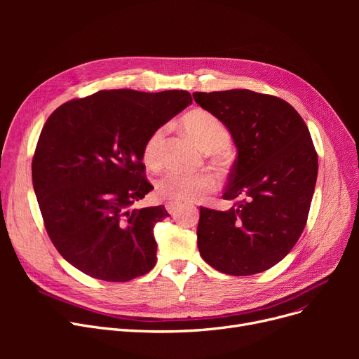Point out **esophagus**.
I'll list each match as a JSON object with an SVG mask.
<instances>
[{
  "label": "esophagus",
  "instance_id": "esophagus-1",
  "mask_svg": "<svg viewBox=\"0 0 359 359\" xmlns=\"http://www.w3.org/2000/svg\"><path fill=\"white\" fill-rule=\"evenodd\" d=\"M165 210L168 214H175L179 208V203H175V202H165Z\"/></svg>",
  "mask_w": 359,
  "mask_h": 359
}]
</instances>
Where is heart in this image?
<instances>
[{
	"label": "heart",
	"mask_w": 359,
	"mask_h": 359,
	"mask_svg": "<svg viewBox=\"0 0 359 359\" xmlns=\"http://www.w3.org/2000/svg\"><path fill=\"white\" fill-rule=\"evenodd\" d=\"M182 128L189 134L206 153H219L230 142V134L224 123L212 113L195 109L186 113ZM165 141V128H157L144 145L142 158L149 168H158L163 161V148ZM218 180L211 173L186 175L168 172L156 182V195L167 202H194L217 191Z\"/></svg>",
	"instance_id": "heart-1"
}]
</instances>
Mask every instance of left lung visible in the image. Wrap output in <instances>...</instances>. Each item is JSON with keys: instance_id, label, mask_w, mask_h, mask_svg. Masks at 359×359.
I'll return each instance as SVG.
<instances>
[{"instance_id": "left-lung-1", "label": "left lung", "mask_w": 359, "mask_h": 359, "mask_svg": "<svg viewBox=\"0 0 359 359\" xmlns=\"http://www.w3.org/2000/svg\"><path fill=\"white\" fill-rule=\"evenodd\" d=\"M229 129L237 148L224 199L227 211L201 206L198 249L214 269L234 276L266 271L303 233L317 180L309 128L285 100L252 90L194 93Z\"/></svg>"}]
</instances>
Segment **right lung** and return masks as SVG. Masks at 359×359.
<instances>
[{
  "label": "right lung",
  "instance_id": "1",
  "mask_svg": "<svg viewBox=\"0 0 359 359\" xmlns=\"http://www.w3.org/2000/svg\"><path fill=\"white\" fill-rule=\"evenodd\" d=\"M191 103L184 90H103L48 118L32 161L33 189L53 246L74 268L109 282L154 268V227L168 212L163 205L134 208L154 189L142 149Z\"/></svg>",
  "mask_w": 359,
  "mask_h": 359
}]
</instances>
